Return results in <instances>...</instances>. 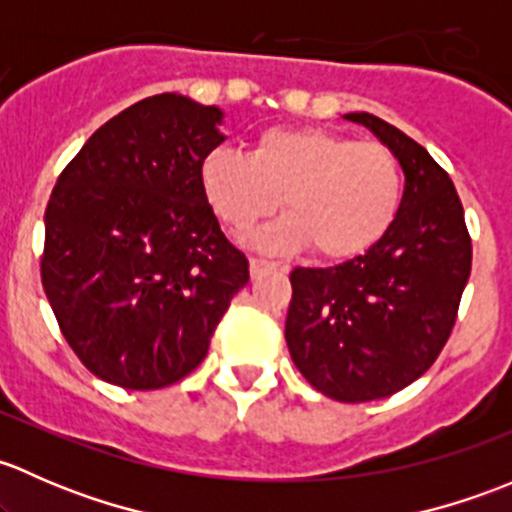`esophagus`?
<instances>
[{
    "label": "esophagus",
    "instance_id": "esophagus-1",
    "mask_svg": "<svg viewBox=\"0 0 512 512\" xmlns=\"http://www.w3.org/2000/svg\"><path fill=\"white\" fill-rule=\"evenodd\" d=\"M277 267H282V270H285V265H280V262H272V260H257V257H252V260H250V275H252V277H260L262 272H267V270H277Z\"/></svg>",
    "mask_w": 512,
    "mask_h": 512
}]
</instances>
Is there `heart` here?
I'll use <instances>...</instances> for the list:
<instances>
[{"label":"heart","mask_w":512,"mask_h":512,"mask_svg":"<svg viewBox=\"0 0 512 512\" xmlns=\"http://www.w3.org/2000/svg\"><path fill=\"white\" fill-rule=\"evenodd\" d=\"M210 208L235 232L250 230L280 205L285 218L252 237L265 252L312 245L324 260L361 255L394 225L404 198L399 158L381 143H356L327 128H270L250 156L213 148L200 163Z\"/></svg>","instance_id":"heart-1"}]
</instances>
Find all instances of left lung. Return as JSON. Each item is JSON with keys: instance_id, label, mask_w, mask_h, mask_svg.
Wrapping results in <instances>:
<instances>
[{"instance_id": "1", "label": "left lung", "mask_w": 512, "mask_h": 512, "mask_svg": "<svg viewBox=\"0 0 512 512\" xmlns=\"http://www.w3.org/2000/svg\"><path fill=\"white\" fill-rule=\"evenodd\" d=\"M344 118L399 158L404 198L364 255L289 275L285 339L314 389L359 404L414 384L441 354L471 275V237L451 178L426 148L371 113Z\"/></svg>"}]
</instances>
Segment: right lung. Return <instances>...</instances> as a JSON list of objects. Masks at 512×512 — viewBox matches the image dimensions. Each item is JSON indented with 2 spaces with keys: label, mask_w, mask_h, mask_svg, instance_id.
<instances>
[{
  "label": "right lung",
  "mask_w": 512,
  "mask_h": 512,
  "mask_svg": "<svg viewBox=\"0 0 512 512\" xmlns=\"http://www.w3.org/2000/svg\"><path fill=\"white\" fill-rule=\"evenodd\" d=\"M223 118L188 96L143 98L51 190L41 285L69 347L108 384L151 391L188 376L250 280L200 185Z\"/></svg>",
  "instance_id": "right-lung-1"
}]
</instances>
